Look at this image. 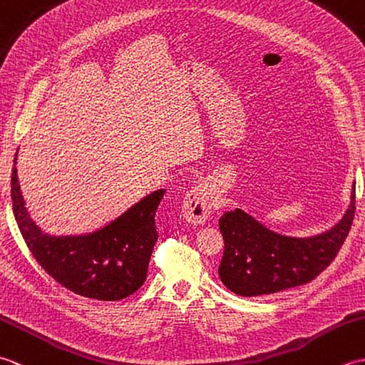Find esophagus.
<instances>
[{
    "mask_svg": "<svg viewBox=\"0 0 365 365\" xmlns=\"http://www.w3.org/2000/svg\"><path fill=\"white\" fill-rule=\"evenodd\" d=\"M212 207V192L205 187H202V185H197V187L191 188L187 192V196H185L182 204V216L188 222L195 224V226H200V224H204L208 220V216H210Z\"/></svg>",
    "mask_w": 365,
    "mask_h": 365,
    "instance_id": "1",
    "label": "esophagus"
}]
</instances>
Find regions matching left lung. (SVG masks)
I'll return each instance as SVG.
<instances>
[{"instance_id":"left-lung-1","label":"left lung","mask_w":365,"mask_h":365,"mask_svg":"<svg viewBox=\"0 0 365 365\" xmlns=\"http://www.w3.org/2000/svg\"><path fill=\"white\" fill-rule=\"evenodd\" d=\"M356 188L342 221L311 238L277 235L242 210L221 216L224 254L218 273L230 292L242 297L276 293L311 282L336 259L356 210Z\"/></svg>"}]
</instances>
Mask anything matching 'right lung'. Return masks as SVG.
<instances>
[{"mask_svg":"<svg viewBox=\"0 0 365 365\" xmlns=\"http://www.w3.org/2000/svg\"><path fill=\"white\" fill-rule=\"evenodd\" d=\"M17 160L15 153L14 163ZM165 190L144 197L110 226L83 237H48L31 221L23 202L17 168H12L11 197L21 237L46 273L80 297L118 301L145 282L157 243L155 213Z\"/></svg>","mask_w":365,"mask_h":365,"instance_id":"obj_1","label":"right lung"}]
</instances>
